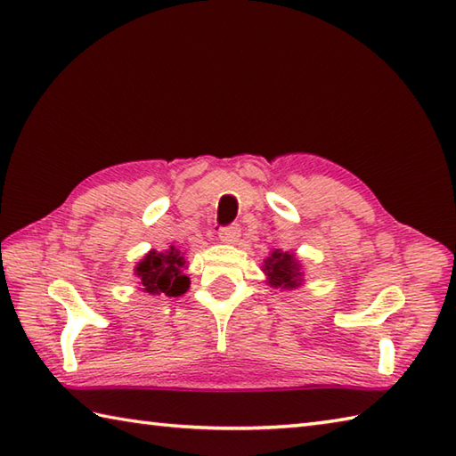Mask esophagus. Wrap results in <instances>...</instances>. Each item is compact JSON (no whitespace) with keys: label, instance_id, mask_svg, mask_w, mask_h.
<instances>
[{"label":"esophagus","instance_id":"obj_1","mask_svg":"<svg viewBox=\"0 0 456 456\" xmlns=\"http://www.w3.org/2000/svg\"><path fill=\"white\" fill-rule=\"evenodd\" d=\"M239 235H240V227L237 225V223H231V225H225L219 229V239L223 240V243H235Z\"/></svg>","mask_w":456,"mask_h":456}]
</instances>
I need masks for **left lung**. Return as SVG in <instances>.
<instances>
[{
  "mask_svg": "<svg viewBox=\"0 0 456 456\" xmlns=\"http://www.w3.org/2000/svg\"><path fill=\"white\" fill-rule=\"evenodd\" d=\"M265 273L268 274L270 286L274 288H296L299 284V276H302L294 255L280 253V250H274L273 256L266 260Z\"/></svg>",
  "mask_w": 456,
  "mask_h": 456,
  "instance_id": "left-lung-1",
  "label": "left lung"
}]
</instances>
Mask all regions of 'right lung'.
<instances>
[{
	"mask_svg": "<svg viewBox=\"0 0 456 456\" xmlns=\"http://www.w3.org/2000/svg\"><path fill=\"white\" fill-rule=\"evenodd\" d=\"M183 265H186V260L180 255V250L174 247L168 253L152 250L137 266V276L141 278L142 289H147L149 294L182 296L190 286L188 276L182 274Z\"/></svg>",
	"mask_w": 456,
	"mask_h": 456,
	"instance_id": "add662e5",
	"label": "right lung"
}]
</instances>
